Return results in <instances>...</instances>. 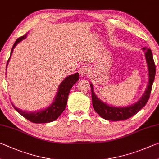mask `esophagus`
<instances>
[{
    "instance_id": "1",
    "label": "esophagus",
    "mask_w": 159,
    "mask_h": 159,
    "mask_svg": "<svg viewBox=\"0 0 159 159\" xmlns=\"http://www.w3.org/2000/svg\"><path fill=\"white\" fill-rule=\"evenodd\" d=\"M89 69L86 67V66H83L82 67L80 68V70H79V73L80 74V76H85L89 74Z\"/></svg>"
}]
</instances>
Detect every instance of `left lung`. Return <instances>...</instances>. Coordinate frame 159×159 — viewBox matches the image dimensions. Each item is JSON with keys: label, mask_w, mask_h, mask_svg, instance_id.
I'll list each match as a JSON object with an SVG mask.
<instances>
[{"label": "left lung", "mask_w": 159, "mask_h": 159, "mask_svg": "<svg viewBox=\"0 0 159 159\" xmlns=\"http://www.w3.org/2000/svg\"><path fill=\"white\" fill-rule=\"evenodd\" d=\"M143 50L145 51L146 61L148 63L149 83L145 93L134 105L128 106V107L122 108L109 106L98 99L94 93L93 85L92 84L90 85L92 105H93L94 111H96L97 113L99 114L103 119L111 121H120L129 119L130 117L138 113L140 110L142 109L146 105L147 102H148L155 77L156 66L154 59H153L152 51L147 47H143Z\"/></svg>", "instance_id": "obj_1"}]
</instances>
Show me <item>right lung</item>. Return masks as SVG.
Segmentation results:
<instances>
[{
    "instance_id": "obj_1",
    "label": "right lung",
    "mask_w": 159,
    "mask_h": 159,
    "mask_svg": "<svg viewBox=\"0 0 159 159\" xmlns=\"http://www.w3.org/2000/svg\"><path fill=\"white\" fill-rule=\"evenodd\" d=\"M27 34L25 35H23L21 37H19L18 39L16 40L14 44L11 48V54L12 53L14 48L16 47V45L18 44L19 42L22 41L23 39L26 37ZM7 60V63L9 62L10 57ZM7 69V66H6ZM78 80H79V73H76L74 74L70 75L63 80V81L60 83L59 86L58 91L55 98V100L53 103L47 108H45L42 111H39L36 112H25L20 110L19 108H16L12 103L13 107L14 109L21 114L23 117H25V119L30 121L31 122L33 123H48L53 122L56 120H57L62 112L65 111L67 106V98L69 96V93H70V89L73 87V85L76 83Z\"/></svg>"
}]
</instances>
